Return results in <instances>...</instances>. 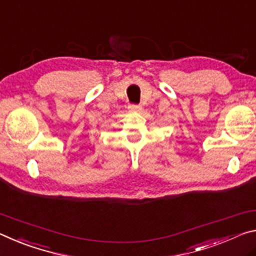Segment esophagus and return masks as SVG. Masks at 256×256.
I'll list each match as a JSON object with an SVG mask.
<instances>
[{"label":"esophagus","mask_w":256,"mask_h":256,"mask_svg":"<svg viewBox=\"0 0 256 256\" xmlns=\"http://www.w3.org/2000/svg\"><path fill=\"white\" fill-rule=\"evenodd\" d=\"M129 111L132 112H140L142 111V106H136V104H130V106H128Z\"/></svg>","instance_id":"esophagus-1"}]
</instances>
